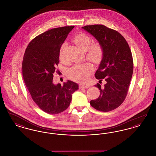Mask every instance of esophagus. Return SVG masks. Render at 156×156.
Listing matches in <instances>:
<instances>
[{
    "label": "esophagus",
    "mask_w": 156,
    "mask_h": 156,
    "mask_svg": "<svg viewBox=\"0 0 156 156\" xmlns=\"http://www.w3.org/2000/svg\"><path fill=\"white\" fill-rule=\"evenodd\" d=\"M79 87H80V89H87V88H88V86L82 85H80Z\"/></svg>",
    "instance_id": "obj_1"
}]
</instances>
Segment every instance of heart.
<instances>
[{
  "instance_id": "heart-1",
  "label": "heart",
  "mask_w": 156,
  "mask_h": 156,
  "mask_svg": "<svg viewBox=\"0 0 156 156\" xmlns=\"http://www.w3.org/2000/svg\"><path fill=\"white\" fill-rule=\"evenodd\" d=\"M73 41L79 47L85 51L87 59L97 62L102 58L104 54L102 45L99 42L92 43V38L89 35L81 32L75 36ZM66 47L67 44L64 43L60 47L59 58L61 61L65 60ZM93 70L92 66L89 63L76 64L68 69V76L75 81L83 82L88 79Z\"/></svg>"
}]
</instances>
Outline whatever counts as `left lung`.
Returning a JSON list of instances; mask_svg holds the SVG:
<instances>
[{
	"mask_svg": "<svg viewBox=\"0 0 156 156\" xmlns=\"http://www.w3.org/2000/svg\"><path fill=\"white\" fill-rule=\"evenodd\" d=\"M90 33L101 44L103 58L95 73L99 80L95 87L100 90L99 97L90 101V105L99 111H111L123 102L133 75L132 54L125 38L116 30L102 24L82 27ZM105 82L104 86L101 83Z\"/></svg>",
	"mask_w": 156,
	"mask_h": 156,
	"instance_id": "left-lung-1",
	"label": "left lung"
}]
</instances>
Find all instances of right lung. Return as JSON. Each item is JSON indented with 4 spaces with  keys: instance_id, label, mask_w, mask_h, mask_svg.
I'll list each match as a JSON object with an SVG mask.
<instances>
[{
    "instance_id": "right-lung-1",
    "label": "right lung",
    "mask_w": 156,
    "mask_h": 156,
    "mask_svg": "<svg viewBox=\"0 0 156 156\" xmlns=\"http://www.w3.org/2000/svg\"><path fill=\"white\" fill-rule=\"evenodd\" d=\"M74 26L51 29L34 38L27 45L22 62L25 85L34 102L48 114L66 110L72 94L78 89L75 82L68 81L61 86L52 83L53 73L59 64L60 47Z\"/></svg>"
}]
</instances>
